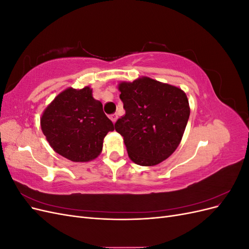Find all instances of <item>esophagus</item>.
<instances>
[{
  "mask_svg": "<svg viewBox=\"0 0 249 249\" xmlns=\"http://www.w3.org/2000/svg\"><path fill=\"white\" fill-rule=\"evenodd\" d=\"M117 118H118V116H117L116 113H114V114H112V115L110 116V119L112 120L113 124H115V122H116V120H117Z\"/></svg>",
  "mask_w": 249,
  "mask_h": 249,
  "instance_id": "obj_1",
  "label": "esophagus"
}]
</instances>
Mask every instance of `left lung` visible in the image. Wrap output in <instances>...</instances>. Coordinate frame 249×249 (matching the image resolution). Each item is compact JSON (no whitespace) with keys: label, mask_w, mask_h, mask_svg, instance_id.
Returning a JSON list of instances; mask_svg holds the SVG:
<instances>
[{"label":"left lung","mask_w":249,"mask_h":249,"mask_svg":"<svg viewBox=\"0 0 249 249\" xmlns=\"http://www.w3.org/2000/svg\"><path fill=\"white\" fill-rule=\"evenodd\" d=\"M125 114L115 124L130 159L155 166L178 148L190 115L182 89L148 77L118 84Z\"/></svg>","instance_id":"8db88e82"}]
</instances>
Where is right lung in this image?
<instances>
[{"label":"right lung","mask_w":249,"mask_h":249,"mask_svg":"<svg viewBox=\"0 0 249 249\" xmlns=\"http://www.w3.org/2000/svg\"><path fill=\"white\" fill-rule=\"evenodd\" d=\"M40 125L51 147L72 162L94 160L102 153L105 136L114 130L89 86L60 92L44 109Z\"/></svg>","instance_id":"1"}]
</instances>
